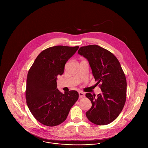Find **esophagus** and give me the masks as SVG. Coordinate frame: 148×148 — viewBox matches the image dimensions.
<instances>
[{
  "mask_svg": "<svg viewBox=\"0 0 148 148\" xmlns=\"http://www.w3.org/2000/svg\"><path fill=\"white\" fill-rule=\"evenodd\" d=\"M79 99H82L83 97H84L85 94L83 92H80L79 93Z\"/></svg>",
  "mask_w": 148,
  "mask_h": 148,
  "instance_id": "obj_1",
  "label": "esophagus"
}]
</instances>
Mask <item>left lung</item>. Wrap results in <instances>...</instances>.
I'll return each mask as SVG.
<instances>
[{
    "label": "left lung",
    "mask_w": 148,
    "mask_h": 148,
    "mask_svg": "<svg viewBox=\"0 0 148 148\" xmlns=\"http://www.w3.org/2000/svg\"><path fill=\"white\" fill-rule=\"evenodd\" d=\"M89 62L93 75L102 93H86L92 107L86 116L92 123L107 125L121 112L127 97V80L116 57L110 51L97 45L82 47L77 52Z\"/></svg>",
    "instance_id": "1"
}]
</instances>
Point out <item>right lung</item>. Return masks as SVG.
<instances>
[{"label":"right lung","instance_id":"1","mask_svg":"<svg viewBox=\"0 0 148 148\" xmlns=\"http://www.w3.org/2000/svg\"><path fill=\"white\" fill-rule=\"evenodd\" d=\"M79 46L57 45L48 48L38 56L27 78L25 99L34 117L41 124L55 127L64 122L77 101L76 90L62 93L57 89V76L62 75L65 64Z\"/></svg>","mask_w":148,"mask_h":148}]
</instances>
